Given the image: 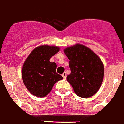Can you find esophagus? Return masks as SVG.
<instances>
[{
	"label": "esophagus",
	"instance_id": "1",
	"mask_svg": "<svg viewBox=\"0 0 124 124\" xmlns=\"http://www.w3.org/2000/svg\"><path fill=\"white\" fill-rule=\"evenodd\" d=\"M62 76H63V77L64 78H65V79L66 78V77H67V73H63V74H62Z\"/></svg>",
	"mask_w": 124,
	"mask_h": 124
}]
</instances>
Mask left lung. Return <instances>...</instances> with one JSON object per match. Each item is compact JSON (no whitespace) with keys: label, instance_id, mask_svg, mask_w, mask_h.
Masks as SVG:
<instances>
[{"label":"left lung","instance_id":"left-lung-1","mask_svg":"<svg viewBox=\"0 0 124 124\" xmlns=\"http://www.w3.org/2000/svg\"><path fill=\"white\" fill-rule=\"evenodd\" d=\"M68 57L71 73L67 80L74 92L81 98H89L98 92L102 83L104 69L102 61L88 47L77 43L64 49Z\"/></svg>","mask_w":124,"mask_h":124}]
</instances>
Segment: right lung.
<instances>
[{
	"instance_id": "add662e5",
	"label": "right lung",
	"mask_w": 124,
	"mask_h": 124,
	"mask_svg": "<svg viewBox=\"0 0 124 124\" xmlns=\"http://www.w3.org/2000/svg\"><path fill=\"white\" fill-rule=\"evenodd\" d=\"M59 51L58 46H39L30 53L24 63L22 81L30 93L36 97H45L53 85L63 78L56 73V63L49 61Z\"/></svg>"
}]
</instances>
